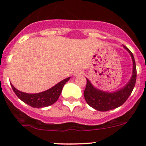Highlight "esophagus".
I'll list each match as a JSON object with an SVG mask.
<instances>
[{
    "instance_id": "1",
    "label": "esophagus",
    "mask_w": 146,
    "mask_h": 146,
    "mask_svg": "<svg viewBox=\"0 0 146 146\" xmlns=\"http://www.w3.org/2000/svg\"><path fill=\"white\" fill-rule=\"evenodd\" d=\"M82 74V72H81V71H77V72L74 73V75L77 76V75H79V74Z\"/></svg>"
}]
</instances>
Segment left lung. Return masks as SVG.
<instances>
[{"instance_id":"left-lung-1","label":"left lung","mask_w":146,"mask_h":146,"mask_svg":"<svg viewBox=\"0 0 146 146\" xmlns=\"http://www.w3.org/2000/svg\"><path fill=\"white\" fill-rule=\"evenodd\" d=\"M125 49L129 52L133 62L132 75L126 86L114 92H108L94 87L88 79L86 78L87 84L84 91V97L89 106L99 111L104 112L115 109L121 106L127 100L135 86L137 78L136 64L132 52L125 46Z\"/></svg>"}]
</instances>
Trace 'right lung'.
Segmentation results:
<instances>
[{
  "label": "right lung",
  "mask_w": 146,
  "mask_h": 146,
  "mask_svg": "<svg viewBox=\"0 0 146 146\" xmlns=\"http://www.w3.org/2000/svg\"><path fill=\"white\" fill-rule=\"evenodd\" d=\"M69 79L70 77H67L51 88L38 94H27L17 90L12 84H11V86L17 97L21 99L23 102L33 108H42L50 106L56 102L61 94L63 87Z\"/></svg>",
  "instance_id": "obj_1"
}]
</instances>
